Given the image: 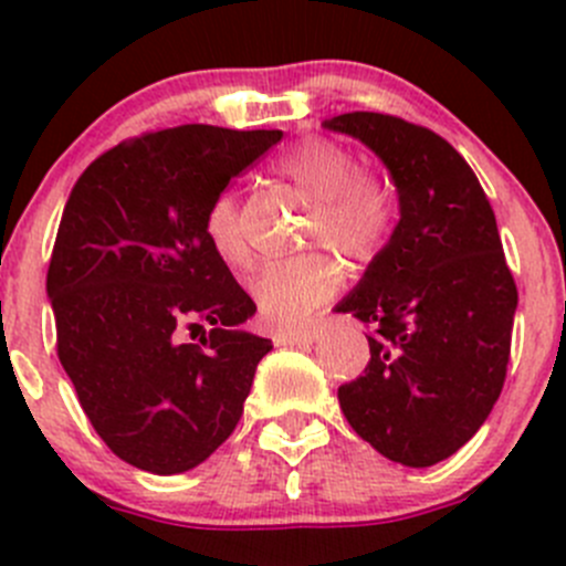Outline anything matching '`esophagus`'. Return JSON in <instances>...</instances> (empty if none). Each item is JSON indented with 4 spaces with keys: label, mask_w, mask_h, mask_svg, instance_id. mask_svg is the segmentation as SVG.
<instances>
[{
    "label": "esophagus",
    "mask_w": 566,
    "mask_h": 566,
    "mask_svg": "<svg viewBox=\"0 0 566 566\" xmlns=\"http://www.w3.org/2000/svg\"><path fill=\"white\" fill-rule=\"evenodd\" d=\"M317 339L315 331H276L273 334V342L276 345H312Z\"/></svg>",
    "instance_id": "esophagus-1"
}]
</instances>
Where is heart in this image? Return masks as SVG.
Wrapping results in <instances>:
<instances>
[{"instance_id":"1","label":"heart","mask_w":566,"mask_h":566,"mask_svg":"<svg viewBox=\"0 0 566 566\" xmlns=\"http://www.w3.org/2000/svg\"><path fill=\"white\" fill-rule=\"evenodd\" d=\"M273 172L315 199L306 243L328 247L345 260L373 262L394 230V193L378 175L361 169L356 153L325 136H310L276 158ZM205 235L232 271L256 262L247 202L238 191L216 193L205 210ZM342 287V268L325 254L273 262L251 282L256 310L279 325L304 323Z\"/></svg>"}]
</instances>
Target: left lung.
<instances>
[{
  "label": "left lung",
  "instance_id": "1",
  "mask_svg": "<svg viewBox=\"0 0 566 566\" xmlns=\"http://www.w3.org/2000/svg\"><path fill=\"white\" fill-rule=\"evenodd\" d=\"M328 128L373 147L397 182L399 224L336 312L369 328L364 375L339 386L353 430L427 468L465 447L506 380L517 284L465 158L424 125L347 112Z\"/></svg>",
  "mask_w": 566,
  "mask_h": 566
}]
</instances>
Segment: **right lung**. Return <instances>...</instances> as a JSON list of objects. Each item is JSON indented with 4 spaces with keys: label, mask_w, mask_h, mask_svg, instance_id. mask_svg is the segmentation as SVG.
I'll return each mask as SVG.
<instances>
[{
    "label": "right lung",
    "mask_w": 566,
    "mask_h": 566,
    "mask_svg": "<svg viewBox=\"0 0 566 566\" xmlns=\"http://www.w3.org/2000/svg\"><path fill=\"white\" fill-rule=\"evenodd\" d=\"M279 142L282 130H150L95 158L62 210L45 276L56 356L101 441L142 471L208 460L271 350L235 331L256 306L210 247L205 210Z\"/></svg>",
    "instance_id": "add662e5"
}]
</instances>
